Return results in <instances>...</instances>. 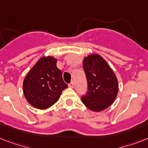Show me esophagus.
I'll use <instances>...</instances> for the list:
<instances>
[{"mask_svg": "<svg viewBox=\"0 0 148 148\" xmlns=\"http://www.w3.org/2000/svg\"><path fill=\"white\" fill-rule=\"evenodd\" d=\"M74 82H71V83L69 84H68V86H69L70 88H74Z\"/></svg>", "mask_w": 148, "mask_h": 148, "instance_id": "obj_1", "label": "esophagus"}]
</instances>
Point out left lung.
I'll list each match as a JSON object with an SVG mask.
<instances>
[{
	"label": "left lung",
	"instance_id": "obj_1",
	"mask_svg": "<svg viewBox=\"0 0 148 148\" xmlns=\"http://www.w3.org/2000/svg\"><path fill=\"white\" fill-rule=\"evenodd\" d=\"M83 69L88 81V92L82 96L81 101L93 111L105 110L117 97V77L107 61L98 54H90L84 58Z\"/></svg>",
	"mask_w": 148,
	"mask_h": 148
}]
</instances>
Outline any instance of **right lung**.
<instances>
[{"mask_svg": "<svg viewBox=\"0 0 148 148\" xmlns=\"http://www.w3.org/2000/svg\"><path fill=\"white\" fill-rule=\"evenodd\" d=\"M67 88L62 72L57 67V59L51 56L39 59L23 83V91L27 102L40 110L54 104Z\"/></svg>", "mask_w": 148, "mask_h": 148, "instance_id": "obj_1", "label": "right lung"}]
</instances>
